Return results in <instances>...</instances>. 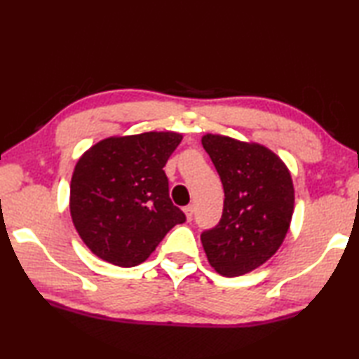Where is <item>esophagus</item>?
Wrapping results in <instances>:
<instances>
[{
    "mask_svg": "<svg viewBox=\"0 0 359 359\" xmlns=\"http://www.w3.org/2000/svg\"><path fill=\"white\" fill-rule=\"evenodd\" d=\"M184 212H185V215H187V220L191 222V218H193V205L191 204L190 205H185Z\"/></svg>",
    "mask_w": 359,
    "mask_h": 359,
    "instance_id": "34e87169",
    "label": "esophagus"
}]
</instances>
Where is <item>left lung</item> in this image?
Returning <instances> with one entry per match:
<instances>
[{
    "label": "left lung",
    "mask_w": 359,
    "mask_h": 359,
    "mask_svg": "<svg viewBox=\"0 0 359 359\" xmlns=\"http://www.w3.org/2000/svg\"><path fill=\"white\" fill-rule=\"evenodd\" d=\"M203 147L224 190L220 222L201 234L204 252L218 274L244 276L282 245L294 209L293 180L264 145L205 135Z\"/></svg>",
    "instance_id": "8db88e82"
}]
</instances>
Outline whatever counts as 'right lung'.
Instances as JSON below:
<instances>
[{
	"instance_id": "right-lung-1",
	"label": "right lung",
	"mask_w": 359,
	"mask_h": 359,
	"mask_svg": "<svg viewBox=\"0 0 359 359\" xmlns=\"http://www.w3.org/2000/svg\"><path fill=\"white\" fill-rule=\"evenodd\" d=\"M179 133L107 137L77 161L69 210L96 257L120 267L144 263L168 231L187 218L169 198L165 165Z\"/></svg>"
}]
</instances>
